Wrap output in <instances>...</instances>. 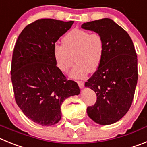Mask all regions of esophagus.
<instances>
[{
	"instance_id": "obj_1",
	"label": "esophagus",
	"mask_w": 147,
	"mask_h": 147,
	"mask_svg": "<svg viewBox=\"0 0 147 147\" xmlns=\"http://www.w3.org/2000/svg\"><path fill=\"white\" fill-rule=\"evenodd\" d=\"M77 83H78V85L80 86V88H82L83 87H84V85H85V83H84V82L82 81H77Z\"/></svg>"
}]
</instances>
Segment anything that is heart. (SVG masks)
<instances>
[{
	"label": "heart",
	"instance_id": "heart-1",
	"mask_svg": "<svg viewBox=\"0 0 147 147\" xmlns=\"http://www.w3.org/2000/svg\"><path fill=\"white\" fill-rule=\"evenodd\" d=\"M62 44L54 47L56 65L61 72L67 73L74 57L76 64L70 74L71 77H85L90 71H96L102 63L105 43L100 34L74 28L63 37Z\"/></svg>",
	"mask_w": 147,
	"mask_h": 147
}]
</instances>
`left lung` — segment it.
I'll return each mask as SVG.
<instances>
[{
	"mask_svg": "<svg viewBox=\"0 0 147 147\" xmlns=\"http://www.w3.org/2000/svg\"><path fill=\"white\" fill-rule=\"evenodd\" d=\"M82 28L100 34L105 43L102 63L85 82L97 96L87 113L97 124H112L127 113L134 97L138 82L134 45L125 30L109 18L83 23Z\"/></svg>",
	"mask_w": 147,
	"mask_h": 147,
	"instance_id": "obj_1",
	"label": "left lung"
}]
</instances>
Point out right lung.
<instances>
[{"label":"right lung","mask_w":147,"mask_h":147,"mask_svg":"<svg viewBox=\"0 0 147 147\" xmlns=\"http://www.w3.org/2000/svg\"><path fill=\"white\" fill-rule=\"evenodd\" d=\"M74 21L40 19L24 28L13 51L11 75L17 105L28 119L42 126L58 123L65 99L79 95L77 83L56 65L55 42Z\"/></svg>","instance_id":"right-lung-1"}]
</instances>
